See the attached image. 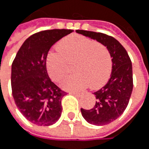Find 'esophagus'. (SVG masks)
<instances>
[{
  "label": "esophagus",
  "instance_id": "34e87169",
  "mask_svg": "<svg viewBox=\"0 0 149 149\" xmlns=\"http://www.w3.org/2000/svg\"><path fill=\"white\" fill-rule=\"evenodd\" d=\"M70 94H72V95H75V96H80L81 93H75V92H70L69 93Z\"/></svg>",
  "mask_w": 149,
  "mask_h": 149
}]
</instances>
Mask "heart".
I'll use <instances>...</instances> for the list:
<instances>
[{
	"mask_svg": "<svg viewBox=\"0 0 149 149\" xmlns=\"http://www.w3.org/2000/svg\"><path fill=\"white\" fill-rule=\"evenodd\" d=\"M75 62L77 74L62 81V87L69 91L81 90L90 85L102 87L112 70V57L107 47L81 35H71L58 43L57 49L47 58V69L51 78L60 81L67 76L69 64Z\"/></svg>",
	"mask_w": 149,
	"mask_h": 149,
	"instance_id": "1",
	"label": "heart"
}]
</instances>
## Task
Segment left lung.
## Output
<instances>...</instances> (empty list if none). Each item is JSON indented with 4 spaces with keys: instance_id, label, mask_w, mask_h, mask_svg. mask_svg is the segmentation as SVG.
Segmentation results:
<instances>
[{
    "instance_id": "left-lung-1",
    "label": "left lung",
    "mask_w": 149,
    "mask_h": 149,
    "mask_svg": "<svg viewBox=\"0 0 149 149\" xmlns=\"http://www.w3.org/2000/svg\"><path fill=\"white\" fill-rule=\"evenodd\" d=\"M76 31L104 44L111 54L113 66L109 80L93 93L97 99L94 107L90 110L81 108V115L87 123L103 126L119 118L128 104L133 87L132 62L126 49L113 36L83 30Z\"/></svg>"
}]
</instances>
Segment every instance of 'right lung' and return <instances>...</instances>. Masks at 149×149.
<instances>
[{"instance_id":"add662e5","label":"right lung","mask_w":149,"mask_h":149,"mask_svg":"<svg viewBox=\"0 0 149 149\" xmlns=\"http://www.w3.org/2000/svg\"><path fill=\"white\" fill-rule=\"evenodd\" d=\"M73 30L53 29L29 36L11 65V90L16 107L31 123L50 126L62 115V98L67 94L51 81L47 71L50 48Z\"/></svg>"}]
</instances>
